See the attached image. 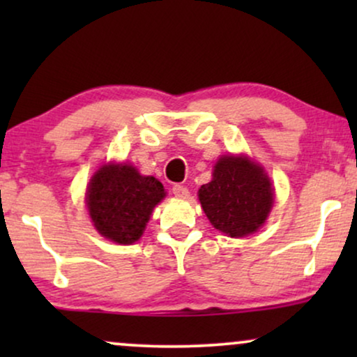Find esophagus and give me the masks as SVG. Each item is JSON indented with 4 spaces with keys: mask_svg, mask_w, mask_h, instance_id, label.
Segmentation results:
<instances>
[{
    "mask_svg": "<svg viewBox=\"0 0 357 357\" xmlns=\"http://www.w3.org/2000/svg\"><path fill=\"white\" fill-rule=\"evenodd\" d=\"M172 193H174L175 197H177V198H182V199H185V198H188V197H190L188 188H187V187H183V185H174Z\"/></svg>",
    "mask_w": 357,
    "mask_h": 357,
    "instance_id": "34e87169",
    "label": "esophagus"
}]
</instances>
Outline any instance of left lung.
<instances>
[{
	"label": "left lung",
	"instance_id": "8db88e82",
	"mask_svg": "<svg viewBox=\"0 0 357 357\" xmlns=\"http://www.w3.org/2000/svg\"><path fill=\"white\" fill-rule=\"evenodd\" d=\"M202 208L214 229L229 237H247L265 224L275 188L260 164L247 155H222L213 178L198 190Z\"/></svg>",
	"mask_w": 357,
	"mask_h": 357
}]
</instances>
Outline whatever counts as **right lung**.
<instances>
[{"label": "right lung", "mask_w": 357, "mask_h": 357, "mask_svg": "<svg viewBox=\"0 0 357 357\" xmlns=\"http://www.w3.org/2000/svg\"><path fill=\"white\" fill-rule=\"evenodd\" d=\"M164 198L158 178L141 175L126 162L102 165L86 190V206L97 232L120 245L143 236L151 213Z\"/></svg>", "instance_id": "right-lung-1"}]
</instances>
